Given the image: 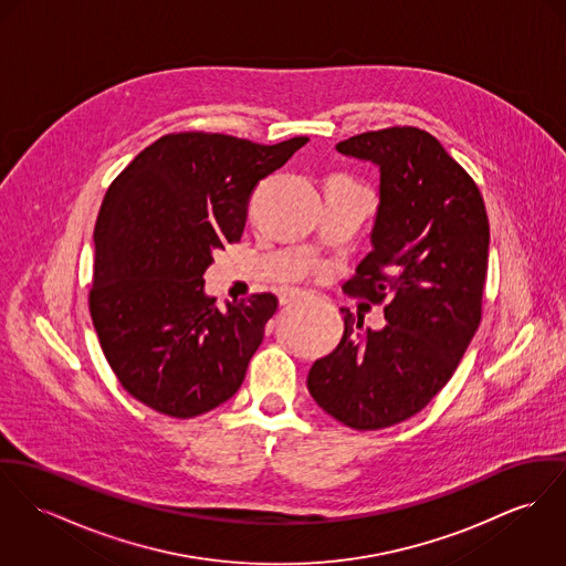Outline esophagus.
I'll list each match as a JSON object with an SVG mask.
<instances>
[{
  "mask_svg": "<svg viewBox=\"0 0 566 566\" xmlns=\"http://www.w3.org/2000/svg\"><path fill=\"white\" fill-rule=\"evenodd\" d=\"M304 291H289V293H282V295H280V304H295V302H300V300H304Z\"/></svg>",
  "mask_w": 566,
  "mask_h": 566,
  "instance_id": "1",
  "label": "esophagus"
}]
</instances>
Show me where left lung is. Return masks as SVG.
<instances>
[{
	"label": "left lung",
	"instance_id": "1",
	"mask_svg": "<svg viewBox=\"0 0 566 566\" xmlns=\"http://www.w3.org/2000/svg\"><path fill=\"white\" fill-rule=\"evenodd\" d=\"M381 170L373 250L345 284L386 304L388 325L361 332L347 307L345 334L307 373L312 398L355 431H379L422 411L457 370L480 318L489 218L479 185L418 127L353 135L336 146Z\"/></svg>",
	"mask_w": 566,
	"mask_h": 566
}]
</instances>
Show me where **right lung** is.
Instances as JSON below:
<instances>
[{
  "instance_id": "obj_1",
  "label": "right lung",
  "mask_w": 566,
  "mask_h": 566,
  "mask_svg": "<svg viewBox=\"0 0 566 566\" xmlns=\"http://www.w3.org/2000/svg\"><path fill=\"white\" fill-rule=\"evenodd\" d=\"M305 142L168 133L109 185L87 304L114 375L146 407L193 418L241 388L277 297L254 293L219 310L205 273L218 250L241 241L256 185Z\"/></svg>"
}]
</instances>
